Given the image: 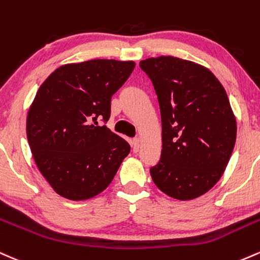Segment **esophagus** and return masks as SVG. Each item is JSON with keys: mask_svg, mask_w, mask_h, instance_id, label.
Listing matches in <instances>:
<instances>
[{"mask_svg": "<svg viewBox=\"0 0 260 260\" xmlns=\"http://www.w3.org/2000/svg\"><path fill=\"white\" fill-rule=\"evenodd\" d=\"M132 148H133V152H138L139 148H141V139H139V138L133 139Z\"/></svg>", "mask_w": 260, "mask_h": 260, "instance_id": "34e87169", "label": "esophagus"}]
</instances>
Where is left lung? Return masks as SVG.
Returning a JSON list of instances; mask_svg holds the SVG:
<instances>
[{
  "mask_svg": "<svg viewBox=\"0 0 260 260\" xmlns=\"http://www.w3.org/2000/svg\"><path fill=\"white\" fill-rule=\"evenodd\" d=\"M158 96L160 160L154 184L170 198L189 201L212 189L232 155L236 116L226 90L204 65L172 55L139 62Z\"/></svg>",
  "mask_w": 260,
  "mask_h": 260,
  "instance_id": "left-lung-1",
  "label": "left lung"
}]
</instances>
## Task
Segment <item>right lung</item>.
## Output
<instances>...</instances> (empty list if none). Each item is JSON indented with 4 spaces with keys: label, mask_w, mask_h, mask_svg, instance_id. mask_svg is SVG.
Segmentation results:
<instances>
[{
    "label": "right lung",
    "mask_w": 260,
    "mask_h": 260,
    "mask_svg": "<svg viewBox=\"0 0 260 260\" xmlns=\"http://www.w3.org/2000/svg\"><path fill=\"white\" fill-rule=\"evenodd\" d=\"M136 62L93 59L59 67L37 91L27 138L39 172L58 195L82 201L102 192L129 154L108 121L111 98Z\"/></svg>",
    "instance_id": "obj_1"
}]
</instances>
